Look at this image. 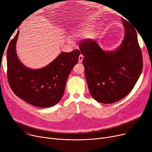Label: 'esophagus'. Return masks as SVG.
<instances>
[{
	"label": "esophagus",
	"mask_w": 152,
	"mask_h": 152,
	"mask_svg": "<svg viewBox=\"0 0 152 152\" xmlns=\"http://www.w3.org/2000/svg\"><path fill=\"white\" fill-rule=\"evenodd\" d=\"M83 58H84L83 55L81 54L79 56V60H78V62H79V63H81L82 61H83Z\"/></svg>",
	"instance_id": "obj_1"
}]
</instances>
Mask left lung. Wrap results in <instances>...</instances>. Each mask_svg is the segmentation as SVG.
<instances>
[{
    "instance_id": "left-lung-1",
    "label": "left lung",
    "mask_w": 152,
    "mask_h": 152,
    "mask_svg": "<svg viewBox=\"0 0 152 152\" xmlns=\"http://www.w3.org/2000/svg\"><path fill=\"white\" fill-rule=\"evenodd\" d=\"M125 35L116 50L104 52L91 39L79 47L84 56L83 64L92 97L102 103H112L128 95L142 73L143 59L136 31L124 19Z\"/></svg>"
}]
</instances>
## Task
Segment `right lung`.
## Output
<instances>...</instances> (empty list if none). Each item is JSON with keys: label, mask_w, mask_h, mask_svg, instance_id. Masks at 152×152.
<instances>
[{"label": "right lung", "mask_w": 152, "mask_h": 152, "mask_svg": "<svg viewBox=\"0 0 152 152\" xmlns=\"http://www.w3.org/2000/svg\"><path fill=\"white\" fill-rule=\"evenodd\" d=\"M19 31L9 43L7 53V78L14 94L29 104L41 108L50 107L62 98L66 80L77 63L80 51L61 52L47 66L31 69L20 61L16 53Z\"/></svg>", "instance_id": "add662e5"}]
</instances>
